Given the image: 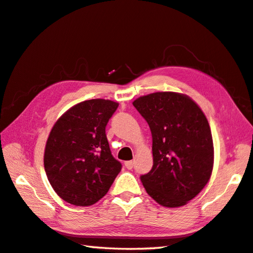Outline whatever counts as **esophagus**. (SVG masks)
<instances>
[{
    "mask_svg": "<svg viewBox=\"0 0 253 253\" xmlns=\"http://www.w3.org/2000/svg\"><path fill=\"white\" fill-rule=\"evenodd\" d=\"M125 166H126V169H128V170H131V169L133 168V166H134V163H133L132 161H128V162H126V163H125Z\"/></svg>",
    "mask_w": 253,
    "mask_h": 253,
    "instance_id": "1",
    "label": "esophagus"
}]
</instances>
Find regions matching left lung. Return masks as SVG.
<instances>
[{"label":"left lung","mask_w":253,"mask_h":253,"mask_svg":"<svg viewBox=\"0 0 253 253\" xmlns=\"http://www.w3.org/2000/svg\"><path fill=\"white\" fill-rule=\"evenodd\" d=\"M133 106L152 132L153 167L140 177L146 192L163 206L187 204L209 182L214 148L208 119L188 96L154 92Z\"/></svg>","instance_id":"left-lung-1"}]
</instances>
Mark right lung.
Instances as JSON below:
<instances>
[{
	"label": "right lung",
	"mask_w": 253,
	"mask_h": 253,
	"mask_svg": "<svg viewBox=\"0 0 253 253\" xmlns=\"http://www.w3.org/2000/svg\"><path fill=\"white\" fill-rule=\"evenodd\" d=\"M117 102H80L56 121L44 149V170L50 184L65 202L88 206L107 194L122 165L112 156L106 126Z\"/></svg>",
	"instance_id": "1"
}]
</instances>
